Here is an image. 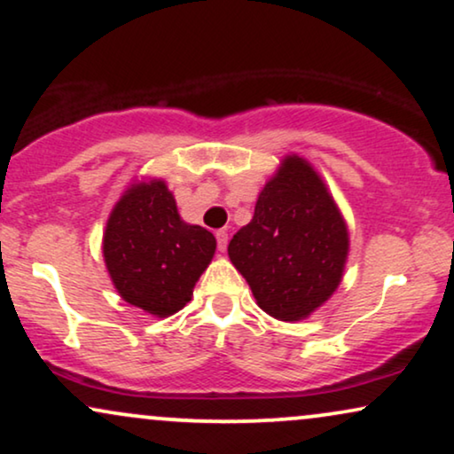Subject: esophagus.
<instances>
[{
    "label": "esophagus",
    "mask_w": 454,
    "mask_h": 454,
    "mask_svg": "<svg viewBox=\"0 0 454 454\" xmlns=\"http://www.w3.org/2000/svg\"><path fill=\"white\" fill-rule=\"evenodd\" d=\"M215 239H217V249H220L223 254V251H226V247H228V232L226 231H217Z\"/></svg>",
    "instance_id": "obj_1"
}]
</instances>
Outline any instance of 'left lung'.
I'll return each mask as SVG.
<instances>
[{
  "mask_svg": "<svg viewBox=\"0 0 454 454\" xmlns=\"http://www.w3.org/2000/svg\"><path fill=\"white\" fill-rule=\"evenodd\" d=\"M349 254V232L314 165L286 154L257 194L255 214L234 234L228 257L263 312L306 320L335 294Z\"/></svg>",
  "mask_w": 454,
  "mask_h": 454,
  "instance_id": "left-lung-1",
  "label": "left lung"
}]
</instances>
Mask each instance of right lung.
<instances>
[{
  "label": "right lung",
  "mask_w": 454,
  "mask_h": 454,
  "mask_svg": "<svg viewBox=\"0 0 454 454\" xmlns=\"http://www.w3.org/2000/svg\"><path fill=\"white\" fill-rule=\"evenodd\" d=\"M215 245L209 231L182 220L174 192L160 177L131 182L102 234V255L117 294L157 318L191 301Z\"/></svg>",
  "instance_id": "obj_1"
}]
</instances>
